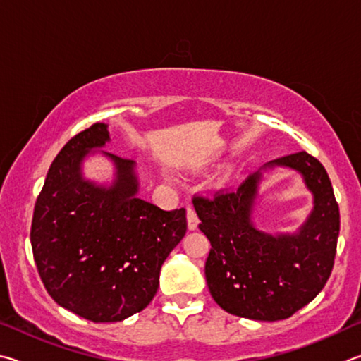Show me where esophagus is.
Returning a JSON list of instances; mask_svg holds the SVG:
<instances>
[{"mask_svg": "<svg viewBox=\"0 0 361 361\" xmlns=\"http://www.w3.org/2000/svg\"><path fill=\"white\" fill-rule=\"evenodd\" d=\"M198 224H200V220H198L197 212L193 211V207L188 206L187 207V226H188V230H190V231L197 230L198 228Z\"/></svg>", "mask_w": 361, "mask_h": 361, "instance_id": "esophagus-1", "label": "esophagus"}]
</instances>
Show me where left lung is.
Returning a JSON list of instances; mask_svg holds the SVG:
<instances>
[{"label":"left lung","instance_id":"1","mask_svg":"<svg viewBox=\"0 0 361 361\" xmlns=\"http://www.w3.org/2000/svg\"><path fill=\"white\" fill-rule=\"evenodd\" d=\"M296 170L313 193V211L293 233L256 228L253 212L264 173ZM200 230L211 241L204 274L214 301L238 317L288 319L325 287L339 236V207L322 163L298 152L264 163L236 190L214 200L193 198Z\"/></svg>","mask_w":361,"mask_h":361}]
</instances>
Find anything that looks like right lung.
I'll return each mask as SVG.
<instances>
[{"label":"right lung","mask_w":361,"mask_h":361,"mask_svg":"<svg viewBox=\"0 0 361 361\" xmlns=\"http://www.w3.org/2000/svg\"><path fill=\"white\" fill-rule=\"evenodd\" d=\"M106 123L65 144L37 197L31 247L44 287L79 317L122 322L154 298L160 269L187 231L185 209L163 211L137 197L136 163L103 149ZM99 153L114 166L111 185L87 180L81 166Z\"/></svg>","instance_id":"add662e5"}]
</instances>
